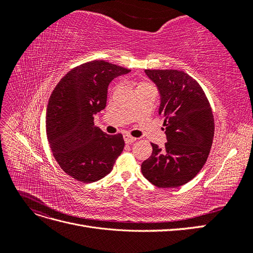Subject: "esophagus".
Listing matches in <instances>:
<instances>
[{
	"mask_svg": "<svg viewBox=\"0 0 253 253\" xmlns=\"http://www.w3.org/2000/svg\"><path fill=\"white\" fill-rule=\"evenodd\" d=\"M124 138H125V141L126 143H132V142H134L136 140L135 137H132L131 135H128V134H125L124 135Z\"/></svg>",
	"mask_w": 253,
	"mask_h": 253,
	"instance_id": "1",
	"label": "esophagus"
}]
</instances>
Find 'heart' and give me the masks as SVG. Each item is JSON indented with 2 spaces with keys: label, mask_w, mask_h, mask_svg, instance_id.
Instances as JSON below:
<instances>
[{
  "label": "heart",
  "mask_w": 253,
  "mask_h": 253,
  "mask_svg": "<svg viewBox=\"0 0 253 253\" xmlns=\"http://www.w3.org/2000/svg\"><path fill=\"white\" fill-rule=\"evenodd\" d=\"M143 85H147V84H144V83H140V84H138V86H137V88H138V87H141V86H143Z\"/></svg>",
  "instance_id": "1"
}]
</instances>
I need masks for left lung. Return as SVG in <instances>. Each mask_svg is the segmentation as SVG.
Listing matches in <instances>:
<instances>
[{
	"instance_id": "8db88e82",
	"label": "left lung",
	"mask_w": 253,
	"mask_h": 253,
	"mask_svg": "<svg viewBox=\"0 0 253 253\" xmlns=\"http://www.w3.org/2000/svg\"><path fill=\"white\" fill-rule=\"evenodd\" d=\"M160 95L158 114L167 142L151 143L152 155L141 164L143 176L158 188H177L193 179L209 156L214 118L203 88L177 70H145Z\"/></svg>"
}]
</instances>
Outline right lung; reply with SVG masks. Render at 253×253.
Listing matches in <instances>:
<instances>
[{
    "instance_id": "add662e5",
    "label": "right lung",
    "mask_w": 253,
    "mask_h": 253,
    "mask_svg": "<svg viewBox=\"0 0 253 253\" xmlns=\"http://www.w3.org/2000/svg\"><path fill=\"white\" fill-rule=\"evenodd\" d=\"M131 71L103 60L73 68L49 98L46 135L60 168L81 182L108 175L125 148L121 134L108 135L94 126V115L106 106L113 79Z\"/></svg>"
}]
</instances>
